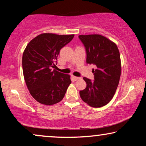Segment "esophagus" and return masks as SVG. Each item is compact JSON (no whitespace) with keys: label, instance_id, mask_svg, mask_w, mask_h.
I'll use <instances>...</instances> for the list:
<instances>
[{"label":"esophagus","instance_id":"obj_1","mask_svg":"<svg viewBox=\"0 0 146 146\" xmlns=\"http://www.w3.org/2000/svg\"><path fill=\"white\" fill-rule=\"evenodd\" d=\"M80 78L78 77H76V76H72V80L73 81H76V80H80Z\"/></svg>","mask_w":146,"mask_h":146}]
</instances>
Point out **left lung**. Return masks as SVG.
Returning <instances> with one entry per match:
<instances>
[{
	"mask_svg": "<svg viewBox=\"0 0 146 146\" xmlns=\"http://www.w3.org/2000/svg\"><path fill=\"white\" fill-rule=\"evenodd\" d=\"M87 54V64H94V80L84 77L86 88L80 91L82 100L93 108L106 105L115 94L120 78V54L117 45L100 35H80Z\"/></svg>",
	"mask_w": 146,
	"mask_h": 146,
	"instance_id": "8db88e82",
	"label": "left lung"
}]
</instances>
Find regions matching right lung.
I'll use <instances>...</instances> for the list:
<instances>
[{"label": "right lung", "instance_id": "right-lung-1", "mask_svg": "<svg viewBox=\"0 0 146 146\" xmlns=\"http://www.w3.org/2000/svg\"><path fill=\"white\" fill-rule=\"evenodd\" d=\"M74 35L42 33L28 44L23 55V75L32 96L38 102L51 106L60 102L71 84L70 76L59 72L56 67L60 50Z\"/></svg>", "mask_w": 146, "mask_h": 146}]
</instances>
